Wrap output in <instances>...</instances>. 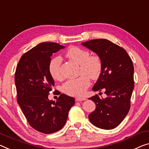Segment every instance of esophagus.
Listing matches in <instances>:
<instances>
[{"label": "esophagus", "instance_id": "1", "mask_svg": "<svg viewBox=\"0 0 149 149\" xmlns=\"http://www.w3.org/2000/svg\"><path fill=\"white\" fill-rule=\"evenodd\" d=\"M86 97H77L75 98V101L76 102H80V101H84L86 100Z\"/></svg>", "mask_w": 149, "mask_h": 149}]
</instances>
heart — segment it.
Masks as SVG:
<instances>
[{"mask_svg": "<svg viewBox=\"0 0 149 149\" xmlns=\"http://www.w3.org/2000/svg\"><path fill=\"white\" fill-rule=\"evenodd\" d=\"M66 56L79 65L78 77L70 79L61 86V90L70 96H78L85 94L90 85V78L95 80L98 79L102 71V61L97 55H90L87 50L74 47L70 48ZM61 58L55 57L50 61L49 71L54 79L60 80L63 77L61 72Z\"/></svg>", "mask_w": 149, "mask_h": 149, "instance_id": "1", "label": "heart"}]
</instances>
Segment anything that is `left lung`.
<instances>
[{
  "label": "left lung",
  "mask_w": 149,
  "mask_h": 149,
  "mask_svg": "<svg viewBox=\"0 0 149 149\" xmlns=\"http://www.w3.org/2000/svg\"><path fill=\"white\" fill-rule=\"evenodd\" d=\"M95 52L102 61V71L92 90H105L106 98L98 95L91 97L96 108L89 120L100 128L110 130L123 122L130 108L134 89V66L126 51L105 39H92L82 43Z\"/></svg>",
  "instance_id": "left-lung-1"
}]
</instances>
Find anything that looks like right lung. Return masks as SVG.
I'll return each mask as SVG.
<instances>
[{
	"label": "right lung",
	"instance_id": "right-lung-1",
	"mask_svg": "<svg viewBox=\"0 0 149 149\" xmlns=\"http://www.w3.org/2000/svg\"><path fill=\"white\" fill-rule=\"evenodd\" d=\"M63 48L56 43H39L22 55L15 72L18 104L29 125L44 134L61 130L75 104L74 97L57 90L54 93L60 96L56 102L48 99L55 84L49 71L51 57Z\"/></svg>",
	"mask_w": 149,
	"mask_h": 149
}]
</instances>
